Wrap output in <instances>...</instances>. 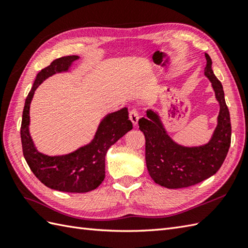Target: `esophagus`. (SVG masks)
<instances>
[{"instance_id":"34e87169","label":"esophagus","mask_w":248,"mask_h":248,"mask_svg":"<svg viewBox=\"0 0 248 248\" xmlns=\"http://www.w3.org/2000/svg\"><path fill=\"white\" fill-rule=\"evenodd\" d=\"M129 118H130L131 121H132V124H133L134 125L138 124L139 119H140V114H139L138 108H132V109L130 110Z\"/></svg>"}]
</instances>
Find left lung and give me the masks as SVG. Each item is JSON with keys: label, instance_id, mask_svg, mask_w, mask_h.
<instances>
[{"label": "left lung", "instance_id": "obj_1", "mask_svg": "<svg viewBox=\"0 0 248 248\" xmlns=\"http://www.w3.org/2000/svg\"><path fill=\"white\" fill-rule=\"evenodd\" d=\"M204 75L212 83L219 114L217 127L211 140L200 147L176 144L163 128L159 116L147 110V117L139 120L140 130L146 139V164L154 181L167 188L195 186L217 172L224 163L231 143L230 114L225 101L222 83L214 76L212 61L207 53Z\"/></svg>", "mask_w": 248, "mask_h": 248}]
</instances>
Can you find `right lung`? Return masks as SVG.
Segmentation results:
<instances>
[{
  "mask_svg": "<svg viewBox=\"0 0 248 248\" xmlns=\"http://www.w3.org/2000/svg\"><path fill=\"white\" fill-rule=\"evenodd\" d=\"M78 59L77 55L60 57L37 75L25 100L20 130L23 155L31 170L46 186L68 193H86L97 188L104 180L108 148L133 128L128 108H124L108 114L100 124L92 143L72 154L48 156L36 150L29 132L30 104L36 88L54 73L67 71Z\"/></svg>",
  "mask_w": 248,
  "mask_h": 248,
  "instance_id": "right-lung-1",
  "label": "right lung"
}]
</instances>
